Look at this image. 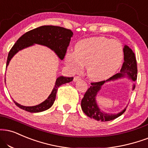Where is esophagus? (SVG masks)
Wrapping results in <instances>:
<instances>
[{
  "label": "esophagus",
  "mask_w": 148,
  "mask_h": 148,
  "mask_svg": "<svg viewBox=\"0 0 148 148\" xmlns=\"http://www.w3.org/2000/svg\"><path fill=\"white\" fill-rule=\"evenodd\" d=\"M81 79V77H79V76H75V77L74 78V81H79V80H80Z\"/></svg>",
  "instance_id": "esophagus-1"
}]
</instances>
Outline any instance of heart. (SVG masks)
<instances>
[{
  "label": "heart",
  "instance_id": "obj_1",
  "mask_svg": "<svg viewBox=\"0 0 148 148\" xmlns=\"http://www.w3.org/2000/svg\"><path fill=\"white\" fill-rule=\"evenodd\" d=\"M123 57V47L119 40L99 36L78 42L74 53L67 54L65 62L74 72L87 66L89 77L94 81H101L108 79L118 70Z\"/></svg>",
  "mask_w": 148,
  "mask_h": 148
}]
</instances>
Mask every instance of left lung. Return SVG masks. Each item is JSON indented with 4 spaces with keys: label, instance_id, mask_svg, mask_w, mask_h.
<instances>
[{
    "label": "left lung",
    "instance_id": "8db88e82",
    "mask_svg": "<svg viewBox=\"0 0 148 148\" xmlns=\"http://www.w3.org/2000/svg\"><path fill=\"white\" fill-rule=\"evenodd\" d=\"M124 63L123 64L121 72L115 74L106 81H102L96 83H91V86L85 92L81 101V108L85 114L91 119H94L98 121H109L118 118L125 112V108L121 112L117 114H108L104 112L98 106L96 97L101 90V86L105 83L111 81H115L127 76L132 81H135L137 78V65L134 53L128 46L125 45L123 48ZM135 85H133L134 90Z\"/></svg>",
    "mask_w": 148,
    "mask_h": 148
}]
</instances>
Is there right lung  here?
Segmentation results:
<instances>
[{
	"label": "right lung",
	"mask_w": 148,
	"mask_h": 148,
	"mask_svg": "<svg viewBox=\"0 0 148 148\" xmlns=\"http://www.w3.org/2000/svg\"><path fill=\"white\" fill-rule=\"evenodd\" d=\"M72 35L73 32L70 29L58 26L44 25L30 30L18 39L16 42L10 49L7 60L6 69L10 60L18 51L33 45L34 44L47 46L56 53L60 60H63L66 54L67 47L69 45ZM73 77L65 76H59L57 78L54 88H53L50 95L45 101L37 106H23L16 102L15 101H13L18 108L29 112L35 113L43 112L50 108L54 104L57 90L59 86L65 83H69L73 81Z\"/></svg>",
	"instance_id": "1"
}]
</instances>
